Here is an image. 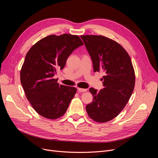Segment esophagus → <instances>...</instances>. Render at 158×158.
Wrapping results in <instances>:
<instances>
[{
    "instance_id": "34e87169",
    "label": "esophagus",
    "mask_w": 158,
    "mask_h": 158,
    "mask_svg": "<svg viewBox=\"0 0 158 158\" xmlns=\"http://www.w3.org/2000/svg\"><path fill=\"white\" fill-rule=\"evenodd\" d=\"M78 91L79 92H87V89H84V88H79L78 89Z\"/></svg>"
}]
</instances>
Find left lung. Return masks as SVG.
I'll return each mask as SVG.
<instances>
[{"label": "left lung", "instance_id": "8db88e82", "mask_svg": "<svg viewBox=\"0 0 158 158\" xmlns=\"http://www.w3.org/2000/svg\"><path fill=\"white\" fill-rule=\"evenodd\" d=\"M92 58L94 71L103 72L104 88L89 91L94 100L86 106L89 117L105 123L119 114L133 92L135 73L131 57L120 44L102 35H82Z\"/></svg>", "mask_w": 158, "mask_h": 158}]
</instances>
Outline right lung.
<instances>
[{
  "label": "right lung",
  "mask_w": 158,
  "mask_h": 158,
  "mask_svg": "<svg viewBox=\"0 0 158 158\" xmlns=\"http://www.w3.org/2000/svg\"><path fill=\"white\" fill-rule=\"evenodd\" d=\"M83 45L77 35H51L39 40L27 52L20 81L32 107L43 117L54 120L66 113L77 88L59 85L54 76L70 54Z\"/></svg>",
  "instance_id": "right-lung-1"
}]
</instances>
